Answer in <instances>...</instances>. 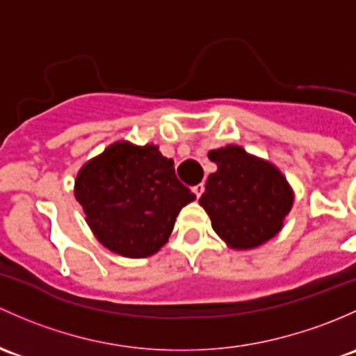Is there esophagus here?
Listing matches in <instances>:
<instances>
[{
  "label": "esophagus",
  "mask_w": 356,
  "mask_h": 356,
  "mask_svg": "<svg viewBox=\"0 0 356 356\" xmlns=\"http://www.w3.org/2000/svg\"><path fill=\"white\" fill-rule=\"evenodd\" d=\"M204 188H205V186H204V183H199V185H195V186H193L192 190H193V193H195L197 197H200V195H202Z\"/></svg>",
  "instance_id": "obj_1"
}]
</instances>
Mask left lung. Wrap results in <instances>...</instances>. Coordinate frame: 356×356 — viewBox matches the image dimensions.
<instances>
[{"instance_id": "1", "label": "left lung", "mask_w": 356, "mask_h": 356, "mask_svg": "<svg viewBox=\"0 0 356 356\" xmlns=\"http://www.w3.org/2000/svg\"><path fill=\"white\" fill-rule=\"evenodd\" d=\"M218 171L209 175L200 205L214 232L233 248L266 243L283 226L293 204L286 178L238 145L209 152Z\"/></svg>"}]
</instances>
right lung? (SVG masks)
Wrapping results in <instances>:
<instances>
[{
  "instance_id": "obj_1",
  "label": "right lung",
  "mask_w": 356,
  "mask_h": 356,
  "mask_svg": "<svg viewBox=\"0 0 356 356\" xmlns=\"http://www.w3.org/2000/svg\"><path fill=\"white\" fill-rule=\"evenodd\" d=\"M75 197L106 248L142 259L166 243L178 212L195 193L179 181L175 163L156 145L118 142L80 170Z\"/></svg>"
}]
</instances>
